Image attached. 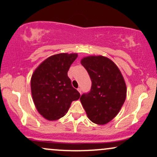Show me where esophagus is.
I'll use <instances>...</instances> for the list:
<instances>
[{
	"label": "esophagus",
	"instance_id": "obj_1",
	"mask_svg": "<svg viewBox=\"0 0 157 157\" xmlns=\"http://www.w3.org/2000/svg\"><path fill=\"white\" fill-rule=\"evenodd\" d=\"M77 90L79 91V93H80V94H81V93H82V89H81V88H77Z\"/></svg>",
	"mask_w": 157,
	"mask_h": 157
}]
</instances>
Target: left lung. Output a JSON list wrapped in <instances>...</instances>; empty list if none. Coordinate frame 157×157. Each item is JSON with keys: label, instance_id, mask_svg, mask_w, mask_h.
Segmentation results:
<instances>
[{"label": "left lung", "instance_id": "obj_1", "mask_svg": "<svg viewBox=\"0 0 157 157\" xmlns=\"http://www.w3.org/2000/svg\"><path fill=\"white\" fill-rule=\"evenodd\" d=\"M81 64L90 77L92 85L83 93L80 101L88 117L98 124L114 118L126 98V85L120 69L112 60L102 56L83 58Z\"/></svg>", "mask_w": 157, "mask_h": 157}]
</instances>
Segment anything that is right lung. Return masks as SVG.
<instances>
[{"mask_svg": "<svg viewBox=\"0 0 157 157\" xmlns=\"http://www.w3.org/2000/svg\"><path fill=\"white\" fill-rule=\"evenodd\" d=\"M77 53H59L48 57L35 69L31 91L37 111L48 120H56L68 112L80 94L72 85L67 72Z\"/></svg>", "mask_w": 157, "mask_h": 157, "instance_id": "1", "label": "right lung"}]
</instances>
